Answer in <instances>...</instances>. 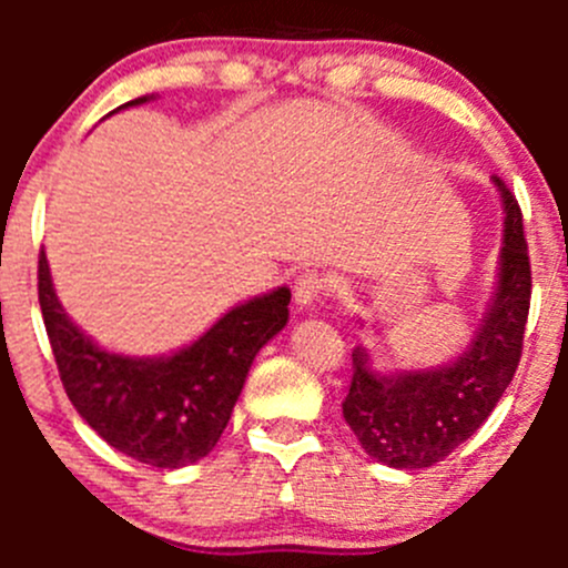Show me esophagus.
I'll list each match as a JSON object with an SVG mask.
<instances>
[{
	"label": "esophagus",
	"mask_w": 568,
	"mask_h": 568,
	"mask_svg": "<svg viewBox=\"0 0 568 568\" xmlns=\"http://www.w3.org/2000/svg\"><path fill=\"white\" fill-rule=\"evenodd\" d=\"M326 291V280L321 277L318 272H302L300 277H296L294 283V302L300 311H307V307H313L318 302V296Z\"/></svg>",
	"instance_id": "esophagus-1"
}]
</instances>
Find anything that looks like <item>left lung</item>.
Segmentation results:
<instances>
[{
    "mask_svg": "<svg viewBox=\"0 0 568 568\" xmlns=\"http://www.w3.org/2000/svg\"><path fill=\"white\" fill-rule=\"evenodd\" d=\"M503 205V247L491 300L464 352L423 371H379L368 348L352 352L343 417L371 459L395 469L443 462L467 443L517 374L530 307V261L523 214L506 183L491 175Z\"/></svg>",
    "mask_w": 568,
    "mask_h": 568,
    "instance_id": "8db88e82",
    "label": "left lung"
}]
</instances>
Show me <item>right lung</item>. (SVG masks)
<instances>
[{
    "mask_svg": "<svg viewBox=\"0 0 568 568\" xmlns=\"http://www.w3.org/2000/svg\"><path fill=\"white\" fill-rule=\"evenodd\" d=\"M153 95L118 106H140ZM38 300L62 387L82 420L114 450L151 467L178 469L214 450L233 415L255 354L288 324L285 285L216 318L197 341L159 357L99 346L60 305L45 252Z\"/></svg>",
    "mask_w": 568,
    "mask_h": 568,
    "instance_id": "1",
    "label": "right lung"
}]
</instances>
